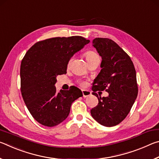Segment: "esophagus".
Here are the masks:
<instances>
[{"label": "esophagus", "instance_id": "34e87169", "mask_svg": "<svg viewBox=\"0 0 159 159\" xmlns=\"http://www.w3.org/2000/svg\"><path fill=\"white\" fill-rule=\"evenodd\" d=\"M82 94H83V98H88V97H89L90 95H91V92L89 90H82Z\"/></svg>", "mask_w": 159, "mask_h": 159}]
</instances>
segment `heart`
Here are the masks:
<instances>
[{"label": "heart", "instance_id": "obj_1", "mask_svg": "<svg viewBox=\"0 0 159 159\" xmlns=\"http://www.w3.org/2000/svg\"><path fill=\"white\" fill-rule=\"evenodd\" d=\"M84 55L86 58V60H87V61H88V63H90V62H91V61H93L94 60H99V55L93 50L86 51V52H85V53H84ZM72 61H73V57H70L68 61H67V66L68 67L70 66V65H71V64L72 62ZM80 85L81 86H85L86 85V83L85 81H81V82H80Z\"/></svg>", "mask_w": 159, "mask_h": 159}]
</instances>
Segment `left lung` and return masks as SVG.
I'll return each mask as SVG.
<instances>
[{"label": "left lung", "instance_id": "8db88e82", "mask_svg": "<svg viewBox=\"0 0 159 159\" xmlns=\"http://www.w3.org/2000/svg\"><path fill=\"white\" fill-rule=\"evenodd\" d=\"M93 43L102 61L92 88L99 102L90 113L101 125L112 127L125 119L138 96L136 71L130 56L111 39L96 38ZM98 90H106L109 96L101 98Z\"/></svg>", "mask_w": 159, "mask_h": 159}]
</instances>
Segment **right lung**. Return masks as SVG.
Segmentation results:
<instances>
[{
  "label": "right lung",
  "mask_w": 159,
  "mask_h": 159,
  "mask_svg": "<svg viewBox=\"0 0 159 159\" xmlns=\"http://www.w3.org/2000/svg\"><path fill=\"white\" fill-rule=\"evenodd\" d=\"M79 36L55 37L39 41L25 54L20 66L21 93L36 121L48 127L60 124L69 114L72 102L83 96L71 86L57 93V76L66 74L67 61L89 43Z\"/></svg>",
  "instance_id": "add662e5"
}]
</instances>
